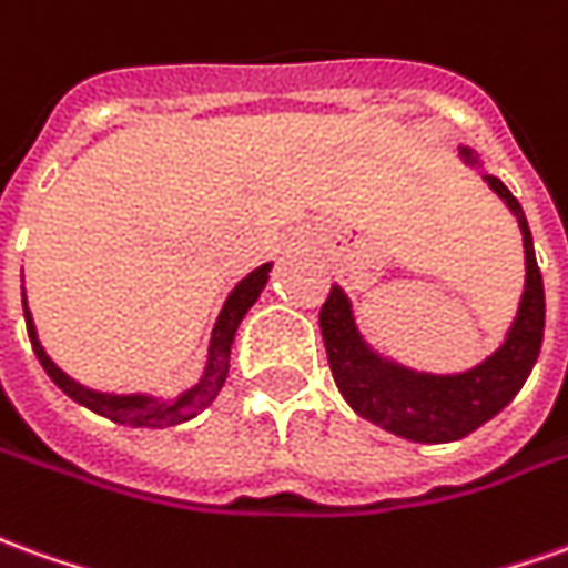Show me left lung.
I'll return each mask as SVG.
<instances>
[{
	"mask_svg": "<svg viewBox=\"0 0 568 568\" xmlns=\"http://www.w3.org/2000/svg\"><path fill=\"white\" fill-rule=\"evenodd\" d=\"M458 156L464 165L479 172L491 193L505 202L523 233L526 285L519 295L517 316L498 351L464 372H418L384 356L363 338L353 301L341 285H332V295L320 311L328 366L347 406L359 418L378 424L381 430L412 443H455L495 418L526 384L545 338V283L523 205L495 174L486 172L470 146H458Z\"/></svg>",
	"mask_w": 568,
	"mask_h": 568,
	"instance_id": "8db88e82",
	"label": "left lung"
}]
</instances>
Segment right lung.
I'll use <instances>...</instances> for the list:
<instances>
[{"instance_id": "add662e5", "label": "right lung", "mask_w": 568, "mask_h": 568, "mask_svg": "<svg viewBox=\"0 0 568 568\" xmlns=\"http://www.w3.org/2000/svg\"><path fill=\"white\" fill-rule=\"evenodd\" d=\"M273 264H261L245 280L233 285V292L224 301V307L217 313L215 328H212V341H209V353H205V368H202L200 381L187 387L178 396H150V394H104V390H91L85 384L73 381L58 363L51 359L42 341L36 335L33 313L27 307V292H23V320H27V335L33 341V351L39 356L42 368L49 372V378L61 387L70 399H77L79 406L91 408L98 415H104L110 422L125 424V427H172V424L190 422L196 418L202 408L212 406V399L221 394L224 381L230 372V347L236 338V328L243 323V316L252 311L264 285L271 280Z\"/></svg>"}]
</instances>
